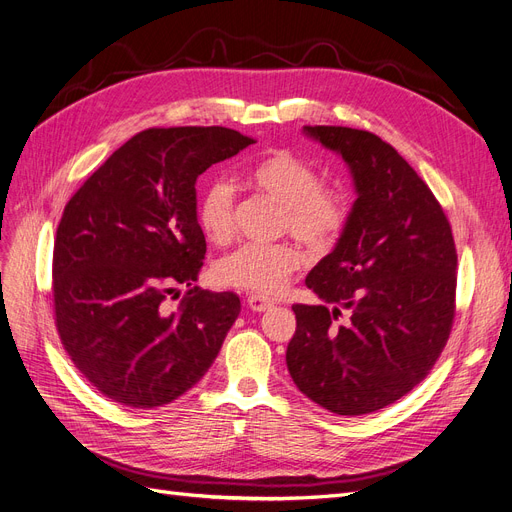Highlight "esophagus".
<instances>
[{
  "label": "esophagus",
  "instance_id": "obj_1",
  "mask_svg": "<svg viewBox=\"0 0 512 512\" xmlns=\"http://www.w3.org/2000/svg\"><path fill=\"white\" fill-rule=\"evenodd\" d=\"M246 304H249V308H251L253 312H266V310L274 308V304H272L270 299H266V297H257V295H251L249 299H246Z\"/></svg>",
  "mask_w": 512,
  "mask_h": 512
}]
</instances>
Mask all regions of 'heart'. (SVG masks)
I'll return each mask as SVG.
<instances>
[{
  "label": "heart",
  "mask_w": 512,
  "mask_h": 512,
  "mask_svg": "<svg viewBox=\"0 0 512 512\" xmlns=\"http://www.w3.org/2000/svg\"><path fill=\"white\" fill-rule=\"evenodd\" d=\"M246 181L282 206V230L310 249L325 251L342 234L346 225L342 196L325 189L316 170L291 151H274L257 160L246 170ZM196 217L208 240L230 242L234 234L232 185L223 179L208 181L200 192ZM301 263L304 255L289 242L244 244L215 263V280L221 287L257 297H276L285 291Z\"/></svg>",
  "instance_id": "heart-1"
}]
</instances>
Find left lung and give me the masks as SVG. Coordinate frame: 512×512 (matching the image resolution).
<instances>
[{
  "mask_svg": "<svg viewBox=\"0 0 512 512\" xmlns=\"http://www.w3.org/2000/svg\"><path fill=\"white\" fill-rule=\"evenodd\" d=\"M304 135L346 162L356 200L306 278L323 304L293 306L287 367L316 405L373 413L418 386L447 344L456 244L441 204L392 145L346 126H304ZM344 309L349 320L335 326Z\"/></svg>",
  "mask_w": 512,
  "mask_h": 512,
  "instance_id": "8db88e82",
  "label": "left lung"
}]
</instances>
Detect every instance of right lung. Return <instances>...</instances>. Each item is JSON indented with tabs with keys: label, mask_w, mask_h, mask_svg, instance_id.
<instances>
[{
	"label": "right lung",
	"mask_w": 512,
	"mask_h": 512,
	"mask_svg": "<svg viewBox=\"0 0 512 512\" xmlns=\"http://www.w3.org/2000/svg\"><path fill=\"white\" fill-rule=\"evenodd\" d=\"M255 143L223 126L147 128L67 202L54 240L56 329L73 365L107 399L173 403L215 363L240 314L236 293L189 289L206 240L196 181Z\"/></svg>",
	"instance_id": "obj_1"
}]
</instances>
